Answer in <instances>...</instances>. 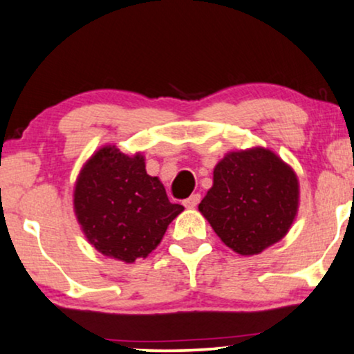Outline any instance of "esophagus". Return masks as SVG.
<instances>
[{"mask_svg":"<svg viewBox=\"0 0 354 354\" xmlns=\"http://www.w3.org/2000/svg\"><path fill=\"white\" fill-rule=\"evenodd\" d=\"M198 203H200V194H194L187 200H184V205L187 208H195Z\"/></svg>","mask_w":354,"mask_h":354,"instance_id":"1","label":"esophagus"}]
</instances>
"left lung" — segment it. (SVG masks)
Instances as JSON below:
<instances>
[{"instance_id":"left-lung-1","label":"left lung","mask_w":354,"mask_h":354,"mask_svg":"<svg viewBox=\"0 0 354 354\" xmlns=\"http://www.w3.org/2000/svg\"><path fill=\"white\" fill-rule=\"evenodd\" d=\"M299 182L281 157L263 147L230 152L213 170V187L200 202L226 246L241 256L286 236L297 215Z\"/></svg>"}]
</instances>
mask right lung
I'll list each match as a JSON object with an SVG mask.
<instances>
[{"label":"right lung","instance_id":"obj_1","mask_svg":"<svg viewBox=\"0 0 354 354\" xmlns=\"http://www.w3.org/2000/svg\"><path fill=\"white\" fill-rule=\"evenodd\" d=\"M73 207L86 239L124 263L146 257L184 207L170 203L164 185L147 176L144 157L104 146L82 169Z\"/></svg>","mask_w":354,"mask_h":354}]
</instances>
